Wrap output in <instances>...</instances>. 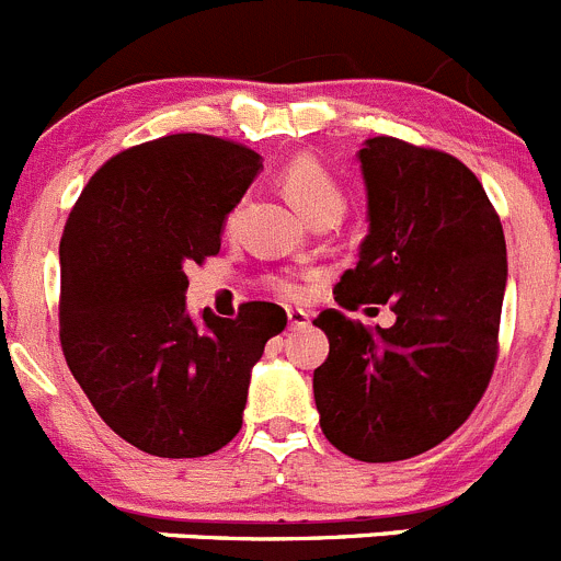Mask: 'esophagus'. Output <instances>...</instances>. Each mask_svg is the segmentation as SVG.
I'll use <instances>...</instances> for the list:
<instances>
[{
  "mask_svg": "<svg viewBox=\"0 0 561 561\" xmlns=\"http://www.w3.org/2000/svg\"><path fill=\"white\" fill-rule=\"evenodd\" d=\"M286 319H289L291 330H302L311 324V313L302 311V308H286Z\"/></svg>",
  "mask_w": 561,
  "mask_h": 561,
  "instance_id": "obj_1",
  "label": "esophagus"
}]
</instances>
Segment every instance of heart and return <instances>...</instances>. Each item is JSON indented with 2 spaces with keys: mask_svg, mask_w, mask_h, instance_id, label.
<instances>
[{
  "mask_svg": "<svg viewBox=\"0 0 561 561\" xmlns=\"http://www.w3.org/2000/svg\"><path fill=\"white\" fill-rule=\"evenodd\" d=\"M280 186H284L286 197L291 204L313 220L322 211H341L344 209V192H341L339 181L333 179L328 168L322 162L311 157H297L291 159L289 164L280 173ZM239 222V209H233L231 215L226 217V228L233 231ZM270 286L286 300H295V297L302 295V286L297 284L291 275H275L270 277Z\"/></svg>",
  "mask_w": 561,
  "mask_h": 561,
  "instance_id": "heart-1",
  "label": "heart"
}]
</instances>
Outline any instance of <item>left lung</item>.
Listing matches in <instances>:
<instances>
[{
    "instance_id": "1",
    "label": "left lung",
    "mask_w": 561,
    "mask_h": 561,
    "mask_svg": "<svg viewBox=\"0 0 561 561\" xmlns=\"http://www.w3.org/2000/svg\"><path fill=\"white\" fill-rule=\"evenodd\" d=\"M369 237L335 302L391 306V328L366 330L341 311L313 324L330 339L313 371L324 437L352 460L424 455L460 430L499 357L506 244L499 211L457 157L375 137L360 148Z\"/></svg>"
}]
</instances>
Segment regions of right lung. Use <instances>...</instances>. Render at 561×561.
Here are the masks:
<instances>
[{"instance_id": "obj_1", "label": "right lung", "mask_w": 561, "mask_h": 561, "mask_svg": "<svg viewBox=\"0 0 561 561\" xmlns=\"http://www.w3.org/2000/svg\"><path fill=\"white\" fill-rule=\"evenodd\" d=\"M259 153L211 135H168L106 159L60 242V344L73 380L126 444L206 457L242 430L250 369L286 328L275 302L233 319L186 317V270L220 253L222 222Z\"/></svg>"}]
</instances>
